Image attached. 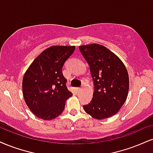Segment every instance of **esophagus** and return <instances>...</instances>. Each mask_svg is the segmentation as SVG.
I'll return each instance as SVG.
<instances>
[{"label": "esophagus", "mask_w": 153, "mask_h": 153, "mask_svg": "<svg viewBox=\"0 0 153 153\" xmlns=\"http://www.w3.org/2000/svg\"><path fill=\"white\" fill-rule=\"evenodd\" d=\"M81 89H82V88H77L76 91H78V92H79V91H80V90H81Z\"/></svg>", "instance_id": "1"}]
</instances>
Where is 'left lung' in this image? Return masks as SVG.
Returning a JSON list of instances; mask_svg holds the SVG:
<instances>
[{
  "mask_svg": "<svg viewBox=\"0 0 153 153\" xmlns=\"http://www.w3.org/2000/svg\"><path fill=\"white\" fill-rule=\"evenodd\" d=\"M79 49L89 64L95 86L91 102L83 105L85 111L97 120L113 116L128 95L129 76L126 66L115 53L100 44L80 45Z\"/></svg>",
  "mask_w": 153,
  "mask_h": 153,
  "instance_id": "1",
  "label": "left lung"
}]
</instances>
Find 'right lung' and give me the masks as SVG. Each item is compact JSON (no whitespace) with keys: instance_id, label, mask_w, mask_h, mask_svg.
Here are the masks:
<instances>
[{"instance_id":"add662e5","label":"right lung","mask_w":153,"mask_h":153,"mask_svg":"<svg viewBox=\"0 0 153 153\" xmlns=\"http://www.w3.org/2000/svg\"><path fill=\"white\" fill-rule=\"evenodd\" d=\"M75 46L53 45L43 51L24 74L22 82L25 102L38 118L51 120L63 111L65 100L72 96L62 68Z\"/></svg>"}]
</instances>
